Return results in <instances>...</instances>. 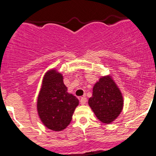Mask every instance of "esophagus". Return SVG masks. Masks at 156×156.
<instances>
[{"instance_id": "obj_1", "label": "esophagus", "mask_w": 156, "mask_h": 156, "mask_svg": "<svg viewBox=\"0 0 156 156\" xmlns=\"http://www.w3.org/2000/svg\"><path fill=\"white\" fill-rule=\"evenodd\" d=\"M87 102V98L82 97L80 98V104L81 105H85Z\"/></svg>"}]
</instances>
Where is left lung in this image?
I'll return each instance as SVG.
<instances>
[{
  "instance_id": "left-lung-1",
  "label": "left lung",
  "mask_w": 156,
  "mask_h": 156,
  "mask_svg": "<svg viewBox=\"0 0 156 156\" xmlns=\"http://www.w3.org/2000/svg\"><path fill=\"white\" fill-rule=\"evenodd\" d=\"M88 104L101 122L111 123L119 116L123 107V98L110 76H101L93 87Z\"/></svg>"
}]
</instances>
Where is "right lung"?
<instances>
[{"label":"right lung","mask_w":156,"mask_h":156,"mask_svg":"<svg viewBox=\"0 0 156 156\" xmlns=\"http://www.w3.org/2000/svg\"><path fill=\"white\" fill-rule=\"evenodd\" d=\"M78 105L79 100L67 92L62 75L56 69L47 72L37 98V112L44 125L61 131L70 123Z\"/></svg>","instance_id":"obj_1"}]
</instances>
